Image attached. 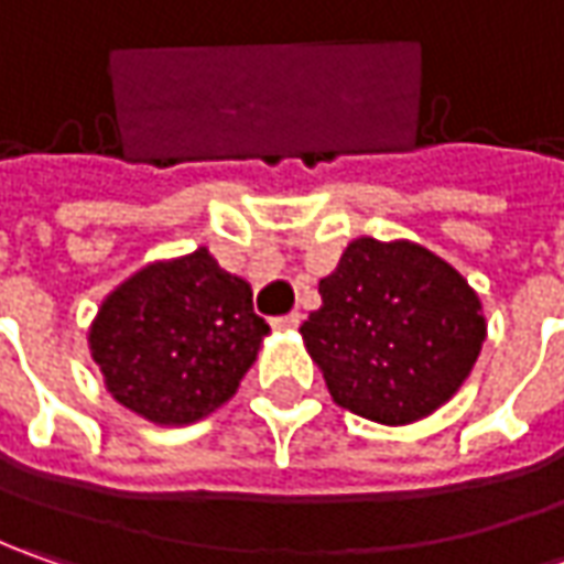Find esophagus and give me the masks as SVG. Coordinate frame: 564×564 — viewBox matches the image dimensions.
I'll return each instance as SVG.
<instances>
[{
	"label": "esophagus",
	"instance_id": "34e87169",
	"mask_svg": "<svg viewBox=\"0 0 564 564\" xmlns=\"http://www.w3.org/2000/svg\"><path fill=\"white\" fill-rule=\"evenodd\" d=\"M297 326H301V314H297V311L272 319V329H279V333H292V329H297Z\"/></svg>",
	"mask_w": 564,
	"mask_h": 564
}]
</instances>
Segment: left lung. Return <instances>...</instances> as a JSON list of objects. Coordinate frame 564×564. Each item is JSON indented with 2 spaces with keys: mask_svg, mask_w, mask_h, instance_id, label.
<instances>
[{
  "mask_svg": "<svg viewBox=\"0 0 564 564\" xmlns=\"http://www.w3.org/2000/svg\"><path fill=\"white\" fill-rule=\"evenodd\" d=\"M319 297L301 336L329 395L386 426L421 421L452 399L487 338L465 275L411 241H351L319 279Z\"/></svg>",
  "mask_w": 564,
  "mask_h": 564,
  "instance_id": "obj_1",
  "label": "left lung"
}]
</instances>
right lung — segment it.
I'll list each match as a JSON object with an SVG mask.
<instances>
[{
  "instance_id": "obj_1",
  "label": "right lung",
  "mask_w": 564,
  "mask_h": 564,
  "mask_svg": "<svg viewBox=\"0 0 564 564\" xmlns=\"http://www.w3.org/2000/svg\"><path fill=\"white\" fill-rule=\"evenodd\" d=\"M267 333L248 282L200 248L121 282L90 326V355L128 411L194 423L235 395Z\"/></svg>"
}]
</instances>
